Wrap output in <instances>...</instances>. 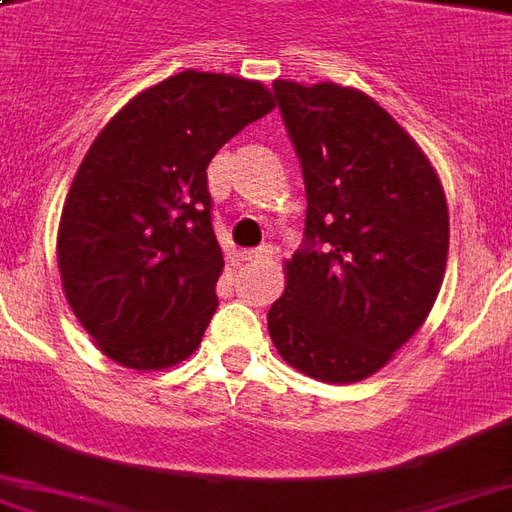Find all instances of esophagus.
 <instances>
[{"label":"esophagus","mask_w":512,"mask_h":512,"mask_svg":"<svg viewBox=\"0 0 512 512\" xmlns=\"http://www.w3.org/2000/svg\"><path fill=\"white\" fill-rule=\"evenodd\" d=\"M241 257H244L246 263H263V260L271 257V249H268V246H260V249H249V252H244Z\"/></svg>","instance_id":"34e87169"}]
</instances>
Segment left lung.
I'll return each mask as SVG.
<instances>
[{
    "mask_svg": "<svg viewBox=\"0 0 512 512\" xmlns=\"http://www.w3.org/2000/svg\"><path fill=\"white\" fill-rule=\"evenodd\" d=\"M306 184V244L268 309L271 342L323 382L380 372L426 323L448 266L445 189L410 132L352 86L274 81Z\"/></svg>",
    "mask_w": 512,
    "mask_h": 512,
    "instance_id": "1",
    "label": "left lung"
}]
</instances>
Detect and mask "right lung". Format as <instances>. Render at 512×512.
I'll list each match as a JSON object with an SVG mask.
<instances>
[{"mask_svg":"<svg viewBox=\"0 0 512 512\" xmlns=\"http://www.w3.org/2000/svg\"><path fill=\"white\" fill-rule=\"evenodd\" d=\"M271 111L260 81L184 70L135 94L86 151L56 260L78 323L124 369H168L200 347L225 268L206 168Z\"/></svg>","mask_w":512,"mask_h":512,"instance_id":"right-lung-1","label":"right lung"}]
</instances>
